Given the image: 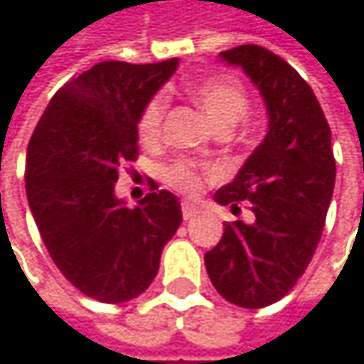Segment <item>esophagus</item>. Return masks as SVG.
<instances>
[{
    "label": "esophagus",
    "mask_w": 364,
    "mask_h": 364,
    "mask_svg": "<svg viewBox=\"0 0 364 364\" xmlns=\"http://www.w3.org/2000/svg\"><path fill=\"white\" fill-rule=\"evenodd\" d=\"M181 213H183V219H185V221H189V219H193V217H196L200 210H198L193 204H189V202H183Z\"/></svg>",
    "instance_id": "1"
}]
</instances>
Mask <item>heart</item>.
I'll return each instance as SVG.
<instances>
[{"instance_id": "1", "label": "heart", "mask_w": 364, "mask_h": 364, "mask_svg": "<svg viewBox=\"0 0 364 364\" xmlns=\"http://www.w3.org/2000/svg\"><path fill=\"white\" fill-rule=\"evenodd\" d=\"M193 97L215 128H234L249 111V97L245 88L234 80H223V77L204 80L193 88ZM166 109H168L166 92H156L143 105L136 117V130L141 139L156 141L160 136ZM162 177L177 191L196 196L204 189L206 183L217 177V171L208 164H198L193 160L179 158L162 168Z\"/></svg>"}]
</instances>
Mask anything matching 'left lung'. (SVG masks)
Masks as SVG:
<instances>
[{
	"label": "left lung",
	"instance_id": "1",
	"mask_svg": "<svg viewBox=\"0 0 364 364\" xmlns=\"http://www.w3.org/2000/svg\"><path fill=\"white\" fill-rule=\"evenodd\" d=\"M259 88L269 126L263 143L215 200L253 223H225L204 255L213 287L234 306L265 308L301 278L316 251L335 185L331 128L308 82L278 54L247 43L221 52Z\"/></svg>",
	"mask_w": 364,
	"mask_h": 364
}]
</instances>
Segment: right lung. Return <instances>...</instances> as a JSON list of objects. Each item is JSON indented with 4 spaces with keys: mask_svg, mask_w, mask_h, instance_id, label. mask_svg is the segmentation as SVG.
Segmentation results:
<instances>
[{
    "mask_svg": "<svg viewBox=\"0 0 364 364\" xmlns=\"http://www.w3.org/2000/svg\"><path fill=\"white\" fill-rule=\"evenodd\" d=\"M177 65L97 63L52 97L27 147L25 187L41 240L63 276L103 304L141 295L181 225V204L166 189L136 206L115 198L119 168L139 156L136 117Z\"/></svg>",
    "mask_w": 364,
    "mask_h": 364,
    "instance_id": "right-lung-1",
    "label": "right lung"
}]
</instances>
